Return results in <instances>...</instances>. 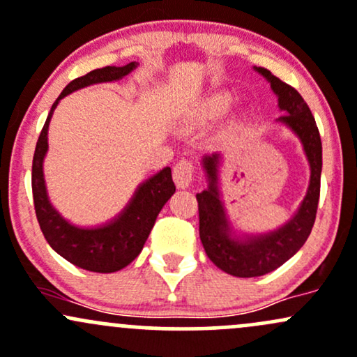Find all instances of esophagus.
<instances>
[{
  "instance_id": "obj_1",
  "label": "esophagus",
  "mask_w": 357,
  "mask_h": 357,
  "mask_svg": "<svg viewBox=\"0 0 357 357\" xmlns=\"http://www.w3.org/2000/svg\"><path fill=\"white\" fill-rule=\"evenodd\" d=\"M193 174H195V166L191 160L188 159H181L178 164L174 166V171H172V176H174L176 185L179 188H188L193 181Z\"/></svg>"
}]
</instances>
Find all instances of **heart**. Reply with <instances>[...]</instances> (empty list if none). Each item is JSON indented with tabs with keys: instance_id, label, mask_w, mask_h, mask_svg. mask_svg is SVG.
<instances>
[{
	"instance_id": "1",
	"label": "heart",
	"mask_w": 357,
	"mask_h": 357,
	"mask_svg": "<svg viewBox=\"0 0 357 357\" xmlns=\"http://www.w3.org/2000/svg\"><path fill=\"white\" fill-rule=\"evenodd\" d=\"M232 105L234 96L230 95V93H213V95L205 98V100L198 105V108L195 109V116H197V120L220 119V116H223L229 112Z\"/></svg>"
}]
</instances>
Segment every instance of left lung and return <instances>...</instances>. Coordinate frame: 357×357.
<instances>
[{
    "label": "left lung",
    "mask_w": 357,
    "mask_h": 357,
    "mask_svg": "<svg viewBox=\"0 0 357 357\" xmlns=\"http://www.w3.org/2000/svg\"><path fill=\"white\" fill-rule=\"evenodd\" d=\"M271 84L278 96V107L284 115L280 116L300 139L310 164V185L307 197L291 220L278 230L261 236L238 237L230 229L225 208L218 193V159L220 154L203 158V167L208 178V188L197 195L199 215V238L206 256L217 268L237 278H256L271 273L289 257L295 256L307 242L315 223L320 197V172H322V142L310 108L295 88L273 76L268 69L254 68Z\"/></svg>",
    "instance_id": "8db88e82"
}]
</instances>
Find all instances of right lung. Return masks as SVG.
<instances>
[{"instance_id":"obj_1","label":"right lung","mask_w":357,"mask_h":357,"mask_svg":"<svg viewBox=\"0 0 357 357\" xmlns=\"http://www.w3.org/2000/svg\"><path fill=\"white\" fill-rule=\"evenodd\" d=\"M137 68V62L115 68L95 69L77 79L70 81L64 91L59 95L50 108L44 128L35 147L32 164V193L35 213H37L38 225L45 241L59 256L73 262L77 268L93 273H115L130 264L142 250L149 234L154 227L159 211L166 205V202L174 195L176 186L172 181L171 167H164L158 174L149 178L137 188L134 198L130 199L125 210L115 220L107 225L95 227V229H83L69 223L59 215V211L50 205L47 197L44 181V158L47 154V132L52 119V113L59 101L70 95L76 89L98 83H109L119 81Z\"/></svg>"}]
</instances>
